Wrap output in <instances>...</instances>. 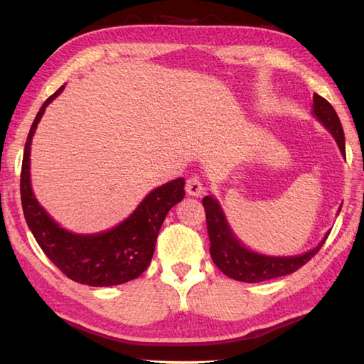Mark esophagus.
<instances>
[{
  "mask_svg": "<svg viewBox=\"0 0 364 364\" xmlns=\"http://www.w3.org/2000/svg\"><path fill=\"white\" fill-rule=\"evenodd\" d=\"M186 193L188 196L199 197L204 194V184H202L199 176H191L186 181Z\"/></svg>",
  "mask_w": 364,
  "mask_h": 364,
  "instance_id": "1",
  "label": "esophagus"
}]
</instances>
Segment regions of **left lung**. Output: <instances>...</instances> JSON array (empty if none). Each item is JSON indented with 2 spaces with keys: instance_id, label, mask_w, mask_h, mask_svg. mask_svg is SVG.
<instances>
[{
  "instance_id": "1",
  "label": "left lung",
  "mask_w": 364,
  "mask_h": 364,
  "mask_svg": "<svg viewBox=\"0 0 364 364\" xmlns=\"http://www.w3.org/2000/svg\"><path fill=\"white\" fill-rule=\"evenodd\" d=\"M311 114L321 125L328 130L337 143L338 151L345 157V136L338 120L337 112L331 104L319 95H313ZM205 213H207V231L210 239V257L213 263L225 273L228 278L241 281V282H262L281 276H287L304 267L311 257L318 254L323 247L329 232L319 241L316 247L304 252L299 255H264L260 252L249 249L241 239L236 236L232 228L228 221L223 207L213 196H205L202 199ZM342 205L338 207L337 215L341 212Z\"/></svg>"
}]
</instances>
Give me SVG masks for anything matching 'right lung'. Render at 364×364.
<instances>
[{"instance_id": "add662e5", "label": "right lung", "mask_w": 364, "mask_h": 364, "mask_svg": "<svg viewBox=\"0 0 364 364\" xmlns=\"http://www.w3.org/2000/svg\"><path fill=\"white\" fill-rule=\"evenodd\" d=\"M64 88L65 86H60L45 101L27 136L21 171L23 215L41 250L67 278L91 287L119 286L136 279L149 267L160 226L170 208L184 197V178H176L152 189L133 213L110 230L80 234L60 226L33 194L30 151L43 114Z\"/></svg>"}]
</instances>
